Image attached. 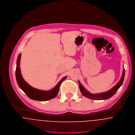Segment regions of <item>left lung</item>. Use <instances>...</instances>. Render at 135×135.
Listing matches in <instances>:
<instances>
[{
	"label": "left lung",
	"instance_id": "obj_1",
	"mask_svg": "<svg viewBox=\"0 0 135 135\" xmlns=\"http://www.w3.org/2000/svg\"><path fill=\"white\" fill-rule=\"evenodd\" d=\"M124 76H125V70L123 68V74L122 75L121 78L120 79V81L114 86L113 87L111 90L104 92L102 93H98V94H91L89 91L87 90H85L84 88L81 85V83L79 81V87H80V90L82 94V95L86 97L90 98L91 99H94V100H105L108 99L110 98H111L112 96L114 95V94L117 92V91L119 90L120 88V86L122 85L124 79Z\"/></svg>",
	"mask_w": 135,
	"mask_h": 135
}]
</instances>
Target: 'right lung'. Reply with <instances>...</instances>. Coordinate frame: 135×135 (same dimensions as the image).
I'll list each match as a JSON object with an SVG mask.
<instances>
[{"label": "right lung", "mask_w": 135, "mask_h": 135, "mask_svg": "<svg viewBox=\"0 0 135 135\" xmlns=\"http://www.w3.org/2000/svg\"><path fill=\"white\" fill-rule=\"evenodd\" d=\"M21 54H20L17 57L16 61V68L15 71V76L17 83L19 87L27 95V96L32 100L38 101H46L51 99L56 96L57 95L61 83L67 78V76L62 78L57 84L52 89L49 90H38L32 88L30 85L23 79L21 75L20 67V60Z\"/></svg>", "instance_id": "1"}]
</instances>
